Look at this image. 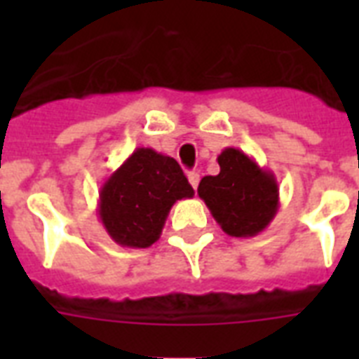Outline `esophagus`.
<instances>
[{
  "instance_id": "esophagus-1",
  "label": "esophagus",
  "mask_w": 359,
  "mask_h": 359,
  "mask_svg": "<svg viewBox=\"0 0 359 359\" xmlns=\"http://www.w3.org/2000/svg\"><path fill=\"white\" fill-rule=\"evenodd\" d=\"M188 180H190V184L194 190H197V184H199V173H196V171H190L188 173Z\"/></svg>"
}]
</instances>
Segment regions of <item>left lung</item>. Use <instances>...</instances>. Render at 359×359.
Returning <instances> with one entry per match:
<instances>
[{
    "label": "left lung",
    "instance_id": "left-lung-1",
    "mask_svg": "<svg viewBox=\"0 0 359 359\" xmlns=\"http://www.w3.org/2000/svg\"><path fill=\"white\" fill-rule=\"evenodd\" d=\"M218 163L219 173L203 177L197 196L229 236L245 238L262 233L279 208L273 173L235 147L224 149Z\"/></svg>",
    "mask_w": 359,
    "mask_h": 359
}]
</instances>
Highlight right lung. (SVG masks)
Segmentation results:
<instances>
[{
  "mask_svg": "<svg viewBox=\"0 0 359 359\" xmlns=\"http://www.w3.org/2000/svg\"><path fill=\"white\" fill-rule=\"evenodd\" d=\"M194 197V188L177 160L140 147L104 180L98 218L114 242L149 248L160 238L175 203Z\"/></svg>",
  "mask_w": 359,
  "mask_h": 359,
  "instance_id": "obj_1",
  "label": "right lung"
}]
</instances>
